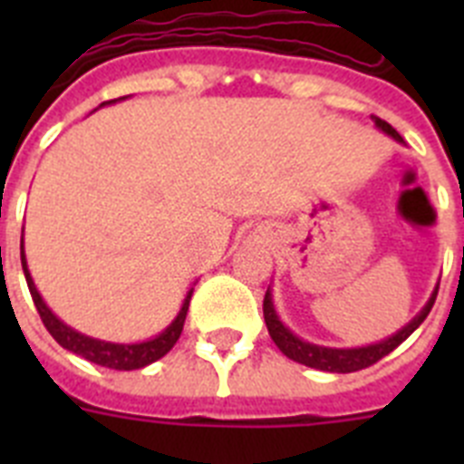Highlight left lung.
<instances>
[{"instance_id":"1","label":"left lung","mask_w":464,"mask_h":464,"mask_svg":"<svg viewBox=\"0 0 464 464\" xmlns=\"http://www.w3.org/2000/svg\"><path fill=\"white\" fill-rule=\"evenodd\" d=\"M374 122L381 127V130H383V132H388L391 137L400 139L401 141V137L397 134V130L391 125V122L381 121V118H376V116H374ZM434 299H437V293L430 297V302L425 304V309L420 311V314H418L407 327H401L395 337L385 339V342H381V343H374V346H364V348H323V346H314V343L302 342V339L295 337L293 332H290L288 327L278 321L269 290L265 293L262 311H265V323H267L269 337H272L274 343L281 348L283 355H288L290 360H295V362H299V364L314 367V370L334 372V374H348V372H358V370H364V367H372V364L379 362L381 358H385L388 353H392V351H395V348L400 346V343L404 342V339H407L409 334H411V332L425 321V318H428L430 309H432V304H434Z\"/></svg>"}]
</instances>
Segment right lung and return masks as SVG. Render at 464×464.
I'll list each match as a JSON object with an SVG mask.
<instances>
[{
  "instance_id": "add662e5",
  "label": "right lung",
  "mask_w": 464,
  "mask_h": 464,
  "mask_svg": "<svg viewBox=\"0 0 464 464\" xmlns=\"http://www.w3.org/2000/svg\"><path fill=\"white\" fill-rule=\"evenodd\" d=\"M20 262H23V272L24 278H27V288H30L32 299H34V306L41 315V323L46 325V330L51 332V337L55 339L57 343L72 353L81 355V358L90 360L94 364H102V367H109V370H121V372H130V370H141L146 364L155 362L162 355H167L174 348V343L179 342L183 332V323H186V314L188 306H190V297L192 293H188L186 302H183L181 311L176 315V321L167 327L162 334H158L150 342L143 343H109V342H100V339L85 337L81 332L72 330V327L64 325L63 321H57L53 311L44 304V299L41 295L36 293L34 281H32L30 272H27V262H24V253L23 246H20Z\"/></svg>"
}]
</instances>
